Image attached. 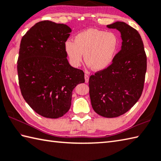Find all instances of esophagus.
Returning <instances> with one entry per match:
<instances>
[{"label":"esophagus","mask_w":161,"mask_h":161,"mask_svg":"<svg viewBox=\"0 0 161 161\" xmlns=\"http://www.w3.org/2000/svg\"><path fill=\"white\" fill-rule=\"evenodd\" d=\"M85 81H86V83H88L89 81V76L87 74H85Z\"/></svg>","instance_id":"esophagus-1"}]
</instances>
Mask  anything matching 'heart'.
I'll return each mask as SVG.
<instances>
[{"mask_svg":"<svg viewBox=\"0 0 161 161\" xmlns=\"http://www.w3.org/2000/svg\"><path fill=\"white\" fill-rule=\"evenodd\" d=\"M118 45L119 41L115 33L88 29L75 35L74 41H66L64 49L72 65L79 66L84 54L87 65L95 71H102L113 62Z\"/></svg>","mask_w":161,"mask_h":161,"instance_id":"b5f03b06","label":"heart"}]
</instances>
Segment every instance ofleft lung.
Segmentation results:
<instances>
[{"instance_id": "obj_1", "label": "left lung", "mask_w": 161, "mask_h": 161, "mask_svg": "<svg viewBox=\"0 0 161 161\" xmlns=\"http://www.w3.org/2000/svg\"><path fill=\"white\" fill-rule=\"evenodd\" d=\"M107 26L120 33L122 45L108 68L90 77V97L97 114L115 118L126 113L140 98L147 71V56L137 30L123 22Z\"/></svg>"}]
</instances>
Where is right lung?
Instances as JSON below:
<instances>
[{"instance_id":"1","label":"right lung","mask_w":161,"mask_h":161,"mask_svg":"<svg viewBox=\"0 0 161 161\" xmlns=\"http://www.w3.org/2000/svg\"><path fill=\"white\" fill-rule=\"evenodd\" d=\"M71 29L51 21L36 23L20 43L17 73L26 102L41 116L58 118L68 112L72 92L84 73L68 62L64 43Z\"/></svg>"}]
</instances>
